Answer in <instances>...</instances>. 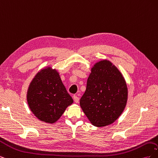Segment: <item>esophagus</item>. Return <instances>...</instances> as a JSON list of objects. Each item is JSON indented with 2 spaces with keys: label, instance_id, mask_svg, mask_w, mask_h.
Wrapping results in <instances>:
<instances>
[{
  "label": "esophagus",
  "instance_id": "esophagus-1",
  "mask_svg": "<svg viewBox=\"0 0 158 158\" xmlns=\"http://www.w3.org/2000/svg\"><path fill=\"white\" fill-rule=\"evenodd\" d=\"M73 99H74V101L75 102V103H78V102H79V98L76 96V95H74V96H73Z\"/></svg>",
  "mask_w": 158,
  "mask_h": 158
}]
</instances>
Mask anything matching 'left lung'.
I'll use <instances>...</instances> for the list:
<instances>
[{"instance_id":"8db88e82","label":"left lung","mask_w":158,"mask_h":158,"mask_svg":"<svg viewBox=\"0 0 158 158\" xmlns=\"http://www.w3.org/2000/svg\"><path fill=\"white\" fill-rule=\"evenodd\" d=\"M127 99V85L121 72L111 62L102 60L91 69L80 105L94 126L103 127L120 117Z\"/></svg>"}]
</instances>
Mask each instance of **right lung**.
<instances>
[{"label":"right lung","instance_id":"right-lung-1","mask_svg":"<svg viewBox=\"0 0 158 158\" xmlns=\"http://www.w3.org/2000/svg\"><path fill=\"white\" fill-rule=\"evenodd\" d=\"M27 102L31 111L40 121L55 123L73 103L60 78L51 66L36 74L28 87Z\"/></svg>","mask_w":158,"mask_h":158}]
</instances>
